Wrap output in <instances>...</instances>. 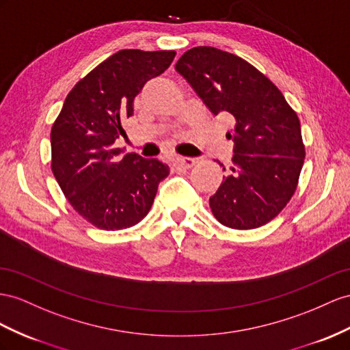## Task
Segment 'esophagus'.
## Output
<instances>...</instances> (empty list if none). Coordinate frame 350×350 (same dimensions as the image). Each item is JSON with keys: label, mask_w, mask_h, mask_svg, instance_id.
<instances>
[{"label": "esophagus", "mask_w": 350, "mask_h": 350, "mask_svg": "<svg viewBox=\"0 0 350 350\" xmlns=\"http://www.w3.org/2000/svg\"><path fill=\"white\" fill-rule=\"evenodd\" d=\"M174 163L177 167H182V168H191L195 165L196 159L195 158H189V157H177L174 159Z\"/></svg>", "instance_id": "34e87169"}]
</instances>
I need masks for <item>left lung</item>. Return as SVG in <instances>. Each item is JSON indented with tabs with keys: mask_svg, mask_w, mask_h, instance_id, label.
<instances>
[{
	"mask_svg": "<svg viewBox=\"0 0 350 350\" xmlns=\"http://www.w3.org/2000/svg\"><path fill=\"white\" fill-rule=\"evenodd\" d=\"M176 70L214 115L235 118L226 134L235 145L234 164L210 196L214 217L239 230L266 225L297 189L304 163L297 113L271 79L232 53L193 47L177 60Z\"/></svg>",
	"mask_w": 350,
	"mask_h": 350,
	"instance_id": "8db88e82",
	"label": "left lung"
}]
</instances>
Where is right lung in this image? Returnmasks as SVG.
Returning <instances> with one entry per match:
<instances>
[{"mask_svg":"<svg viewBox=\"0 0 350 350\" xmlns=\"http://www.w3.org/2000/svg\"><path fill=\"white\" fill-rule=\"evenodd\" d=\"M174 56L173 50H120L79 79L53 124L51 172L72 208L98 229L137 225L170 174L155 158H120L115 140L125 134L134 97Z\"/></svg>","mask_w":350,"mask_h":350,"instance_id":"obj_1","label":"right lung"}]
</instances>
